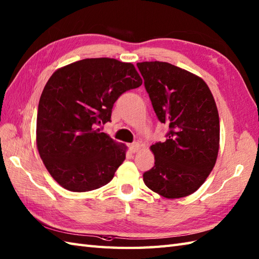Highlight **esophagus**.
<instances>
[{"label": "esophagus", "instance_id": "1", "mask_svg": "<svg viewBox=\"0 0 259 259\" xmlns=\"http://www.w3.org/2000/svg\"><path fill=\"white\" fill-rule=\"evenodd\" d=\"M129 149H130V151L131 152H138L139 151V150L141 149V144L139 143V142H134V143H131L130 146H129Z\"/></svg>", "mask_w": 259, "mask_h": 259}]
</instances>
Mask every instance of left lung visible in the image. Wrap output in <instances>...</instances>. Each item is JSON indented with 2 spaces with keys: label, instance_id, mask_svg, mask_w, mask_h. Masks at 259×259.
Returning <instances> with one entry per match:
<instances>
[{
  "label": "left lung",
  "instance_id": "8db88e82",
  "mask_svg": "<svg viewBox=\"0 0 259 259\" xmlns=\"http://www.w3.org/2000/svg\"><path fill=\"white\" fill-rule=\"evenodd\" d=\"M155 115L169 127L152 144L154 166L143 173L150 190L166 198L188 196L205 182L220 149V118L206 82L164 62L137 64Z\"/></svg>",
  "mask_w": 259,
  "mask_h": 259
}]
</instances>
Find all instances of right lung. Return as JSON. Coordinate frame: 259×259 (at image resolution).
I'll return each instance as SVG.
<instances>
[{"label":"right lung","mask_w":259,"mask_h":259,"mask_svg":"<svg viewBox=\"0 0 259 259\" xmlns=\"http://www.w3.org/2000/svg\"><path fill=\"white\" fill-rule=\"evenodd\" d=\"M142 85L131 63L86 58L57 69L44 87L36 144L47 171L64 189L88 192L109 183L127 147L101 132L116 100Z\"/></svg>","instance_id":"obj_1"}]
</instances>
